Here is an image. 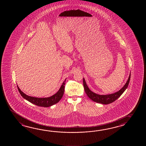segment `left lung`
<instances>
[{
  "instance_id": "1",
  "label": "left lung",
  "mask_w": 146,
  "mask_h": 146,
  "mask_svg": "<svg viewBox=\"0 0 146 146\" xmlns=\"http://www.w3.org/2000/svg\"><path fill=\"white\" fill-rule=\"evenodd\" d=\"M130 74L129 76L127 82L124 85V87H123L121 90H119L117 92L111 94H108V95H99V94H97L96 93L92 92L89 89L88 87L87 86L86 81L84 78L83 79V84H84V91L87 94V96H89V98L90 99L93 100L94 102H96L99 103H101L103 104H108L114 102L115 100L117 99L123 93V92L128 87V84H129V81H130Z\"/></svg>"
}]
</instances>
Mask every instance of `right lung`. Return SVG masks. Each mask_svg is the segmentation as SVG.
I'll list each match as a JSON object with an SVG mask.
<instances>
[{
  "label": "right lung",
  "instance_id": "add662e5",
  "mask_svg": "<svg viewBox=\"0 0 146 146\" xmlns=\"http://www.w3.org/2000/svg\"><path fill=\"white\" fill-rule=\"evenodd\" d=\"M66 80V79L64 81L58 91L56 94H54L52 96H50L48 98H38L28 96L20 90L18 86H17V87L20 94L24 99L28 100V101H29L30 102L32 103L36 106L47 108L56 104L62 99L64 93Z\"/></svg>",
  "mask_w": 146,
  "mask_h": 146
}]
</instances>
